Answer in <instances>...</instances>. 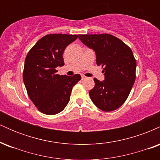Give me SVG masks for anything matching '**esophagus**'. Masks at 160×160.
I'll use <instances>...</instances> for the list:
<instances>
[{"instance_id": "34e87169", "label": "esophagus", "mask_w": 160, "mask_h": 160, "mask_svg": "<svg viewBox=\"0 0 160 160\" xmlns=\"http://www.w3.org/2000/svg\"><path fill=\"white\" fill-rule=\"evenodd\" d=\"M86 78V77H85V76H82V80H85Z\"/></svg>"}]
</instances>
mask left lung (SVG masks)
Returning a JSON list of instances; mask_svg holds the SVG:
<instances>
[{
    "instance_id": "left-lung-1",
    "label": "left lung",
    "mask_w": 160,
    "mask_h": 160,
    "mask_svg": "<svg viewBox=\"0 0 160 160\" xmlns=\"http://www.w3.org/2000/svg\"><path fill=\"white\" fill-rule=\"evenodd\" d=\"M79 39L95 50L96 63L103 68L104 80L94 78L91 100L102 111H115L126 102L135 80L136 60L132 49L109 34H79Z\"/></svg>"
}]
</instances>
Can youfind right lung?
<instances>
[{"instance_id":"1","label":"right lung","mask_w":160,"mask_h":160,"mask_svg":"<svg viewBox=\"0 0 160 160\" xmlns=\"http://www.w3.org/2000/svg\"><path fill=\"white\" fill-rule=\"evenodd\" d=\"M77 38V34H47L28 52L23 81L28 97L41 113L54 115L63 111L73 86L81 80L80 74L59 75L56 69L65 65L64 50Z\"/></svg>"}]
</instances>
